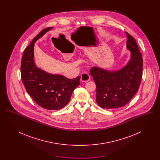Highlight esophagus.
<instances>
[{
    "label": "esophagus",
    "instance_id": "1",
    "mask_svg": "<svg viewBox=\"0 0 160 160\" xmlns=\"http://www.w3.org/2000/svg\"><path fill=\"white\" fill-rule=\"evenodd\" d=\"M90 80V76L86 73V72H83V74H82L81 77H80V80L82 82H88V81H89Z\"/></svg>",
    "mask_w": 160,
    "mask_h": 160
}]
</instances>
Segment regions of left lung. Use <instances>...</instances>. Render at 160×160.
I'll list each match as a JSON object with an SVG mask.
<instances>
[{"instance_id":"8db88e82","label":"left lung","mask_w":160,"mask_h":160,"mask_svg":"<svg viewBox=\"0 0 160 160\" xmlns=\"http://www.w3.org/2000/svg\"><path fill=\"white\" fill-rule=\"evenodd\" d=\"M127 48L131 52L127 64L116 71L92 67L97 91L96 101L103 108H118L126 105L137 93L142 77L143 59L134 38L126 32Z\"/></svg>"}]
</instances>
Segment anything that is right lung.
<instances>
[{"mask_svg":"<svg viewBox=\"0 0 160 160\" xmlns=\"http://www.w3.org/2000/svg\"><path fill=\"white\" fill-rule=\"evenodd\" d=\"M53 28H47L37 35L26 47L21 62V76L27 92L39 106L58 110L65 106L80 84V77L69 79L59 74H52L39 68L34 61V46L38 39Z\"/></svg>","mask_w":160,"mask_h":160,"instance_id":"1","label":"right lung"}]
</instances>
